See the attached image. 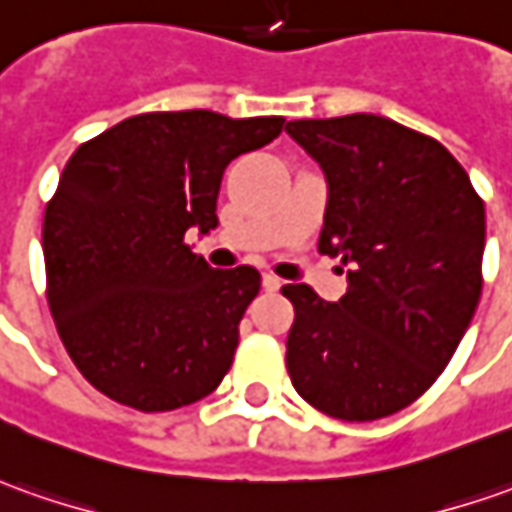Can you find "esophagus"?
Instances as JSON below:
<instances>
[{"mask_svg":"<svg viewBox=\"0 0 512 512\" xmlns=\"http://www.w3.org/2000/svg\"><path fill=\"white\" fill-rule=\"evenodd\" d=\"M280 285H283V280H280L277 274H271V271H266V274H263V288H266V291H277Z\"/></svg>","mask_w":512,"mask_h":512,"instance_id":"1","label":"esophagus"}]
</instances>
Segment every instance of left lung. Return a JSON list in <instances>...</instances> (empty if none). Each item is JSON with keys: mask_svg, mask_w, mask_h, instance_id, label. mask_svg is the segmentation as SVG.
Masks as SVG:
<instances>
[{"mask_svg": "<svg viewBox=\"0 0 512 512\" xmlns=\"http://www.w3.org/2000/svg\"><path fill=\"white\" fill-rule=\"evenodd\" d=\"M285 131L325 170L319 252L347 266L339 302L283 285L291 384L339 420L395 415L437 381L474 319L485 204L437 139L387 117L291 120Z\"/></svg>", "mask_w": 512, "mask_h": 512, "instance_id": "left-lung-1", "label": "left lung"}]
</instances>
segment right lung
I'll use <instances>...</instances> for the list:
<instances>
[{"mask_svg": "<svg viewBox=\"0 0 512 512\" xmlns=\"http://www.w3.org/2000/svg\"><path fill=\"white\" fill-rule=\"evenodd\" d=\"M283 123L148 111L69 156L41 229L47 302L66 353L97 392L139 412H170L224 381L260 274L210 269L184 235L218 224L227 165L269 145Z\"/></svg>", "mask_w": 512, "mask_h": 512, "instance_id": "1", "label": "right lung"}]
</instances>
